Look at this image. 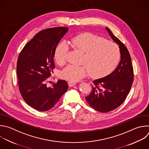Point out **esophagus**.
<instances>
[{
    "label": "esophagus",
    "instance_id": "1",
    "mask_svg": "<svg viewBox=\"0 0 149 149\" xmlns=\"http://www.w3.org/2000/svg\"><path fill=\"white\" fill-rule=\"evenodd\" d=\"M68 85H69V86H73L74 85H76V82H71V81H69L68 82Z\"/></svg>",
    "mask_w": 149,
    "mask_h": 149
}]
</instances>
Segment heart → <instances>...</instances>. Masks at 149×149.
Instances as JSON below:
<instances>
[{
	"mask_svg": "<svg viewBox=\"0 0 149 149\" xmlns=\"http://www.w3.org/2000/svg\"><path fill=\"white\" fill-rule=\"evenodd\" d=\"M70 44L84 53L81 66L69 65L64 68L61 77L71 82H77L89 73L101 77L109 74L117 65L120 53L118 46L113 41L90 33H82L74 37ZM68 46L65 42H60L55 51L57 63L62 65L67 60Z\"/></svg>",
	"mask_w": 149,
	"mask_h": 149,
	"instance_id": "obj_1",
	"label": "heart"
}]
</instances>
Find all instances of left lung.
Segmentation results:
<instances>
[{"instance_id": "left-lung-1", "label": "left lung", "mask_w": 149, "mask_h": 149, "mask_svg": "<svg viewBox=\"0 0 149 149\" xmlns=\"http://www.w3.org/2000/svg\"><path fill=\"white\" fill-rule=\"evenodd\" d=\"M105 30L119 45L120 61L112 73L93 81L92 91L85 97L92 108L103 113L114 110L125 101L133 81L131 57L127 48L108 27Z\"/></svg>"}]
</instances>
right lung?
Listing matches in <instances>:
<instances>
[{"mask_svg": "<svg viewBox=\"0 0 149 149\" xmlns=\"http://www.w3.org/2000/svg\"><path fill=\"white\" fill-rule=\"evenodd\" d=\"M68 31L64 27L44 30L26 44L19 54L16 70L19 90L27 104L37 111L52 109L68 89L67 82L62 79L52 86L47 84L55 67L56 47Z\"/></svg>", "mask_w": 149, "mask_h": 149, "instance_id": "add662e5", "label": "right lung"}]
</instances>
